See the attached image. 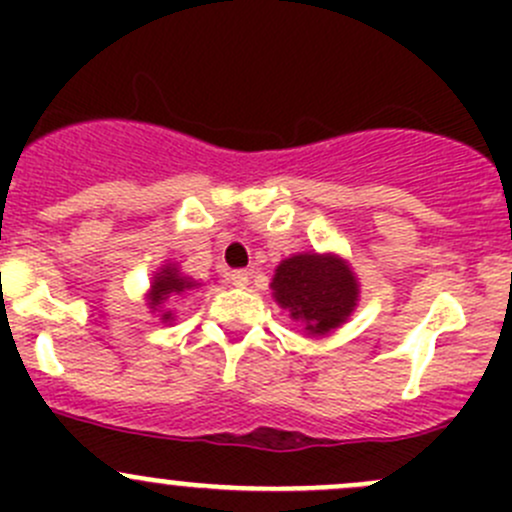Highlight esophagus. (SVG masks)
Returning <instances> with one entry per match:
<instances>
[{"label":"esophagus","mask_w":512,"mask_h":512,"mask_svg":"<svg viewBox=\"0 0 512 512\" xmlns=\"http://www.w3.org/2000/svg\"><path fill=\"white\" fill-rule=\"evenodd\" d=\"M230 282H232V285H235V287L245 289L247 285H250V275H247L245 270H235V272H232V275H230Z\"/></svg>","instance_id":"34e87169"}]
</instances>
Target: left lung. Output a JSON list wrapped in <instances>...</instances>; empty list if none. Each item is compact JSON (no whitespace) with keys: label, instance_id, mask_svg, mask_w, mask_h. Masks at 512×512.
I'll return each mask as SVG.
<instances>
[{"label":"left lung","instance_id":"8db88e82","mask_svg":"<svg viewBox=\"0 0 512 512\" xmlns=\"http://www.w3.org/2000/svg\"><path fill=\"white\" fill-rule=\"evenodd\" d=\"M272 292L289 317L307 324L309 334H327L337 329L356 304V280L339 257L294 255L282 262L272 280Z\"/></svg>","mask_w":512,"mask_h":512}]
</instances>
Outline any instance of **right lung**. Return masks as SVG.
I'll return each instance as SVG.
<instances>
[{
    "label": "right lung",
    "mask_w": 512,
    "mask_h": 512,
    "mask_svg": "<svg viewBox=\"0 0 512 512\" xmlns=\"http://www.w3.org/2000/svg\"><path fill=\"white\" fill-rule=\"evenodd\" d=\"M190 287H195L193 282H190L188 277H180L175 267H163V270H160L158 275L153 277L151 309L160 307V304L165 302V297H168V294H180V292H185V289H190ZM163 319L168 322V319H173V317H170V312H163Z\"/></svg>",
    "instance_id": "right-lung-1"
}]
</instances>
